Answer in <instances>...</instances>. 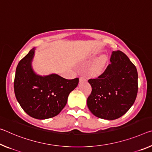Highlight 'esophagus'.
<instances>
[{"instance_id":"1","label":"esophagus","mask_w":152,"mask_h":152,"mask_svg":"<svg viewBox=\"0 0 152 152\" xmlns=\"http://www.w3.org/2000/svg\"><path fill=\"white\" fill-rule=\"evenodd\" d=\"M79 80H80V82H85L87 80V79H86V78L85 76H80Z\"/></svg>"}]
</instances>
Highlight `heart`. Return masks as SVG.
<instances>
[{
    "mask_svg": "<svg viewBox=\"0 0 152 152\" xmlns=\"http://www.w3.org/2000/svg\"><path fill=\"white\" fill-rule=\"evenodd\" d=\"M106 61V58L105 56H102L99 57L98 59L95 60L91 67V71L94 74H99L102 72L103 67Z\"/></svg>",
    "mask_w": 152,
    "mask_h": 152,
    "instance_id": "obj_1",
    "label": "heart"
}]
</instances>
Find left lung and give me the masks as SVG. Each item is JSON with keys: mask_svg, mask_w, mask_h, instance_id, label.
I'll return each instance as SVG.
<instances>
[{"mask_svg": "<svg viewBox=\"0 0 152 152\" xmlns=\"http://www.w3.org/2000/svg\"><path fill=\"white\" fill-rule=\"evenodd\" d=\"M103 73L88 80L92 87L87 98L91 113L99 118L115 120L128 112L138 92V74L134 65L120 50L112 51Z\"/></svg>", "mask_w": 152, "mask_h": 152, "instance_id": "left-lung-1", "label": "left lung"}]
</instances>
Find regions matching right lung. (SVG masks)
Instances as JSON below:
<instances>
[{"label": "right lung", "mask_w": 152, "mask_h": 152, "mask_svg": "<svg viewBox=\"0 0 152 152\" xmlns=\"http://www.w3.org/2000/svg\"><path fill=\"white\" fill-rule=\"evenodd\" d=\"M34 50L31 49L17 66L14 92L26 114L34 118L47 119L58 115L64 109L79 79L67 80L55 74L37 75L32 68Z\"/></svg>", "instance_id": "right-lung-1"}]
</instances>
